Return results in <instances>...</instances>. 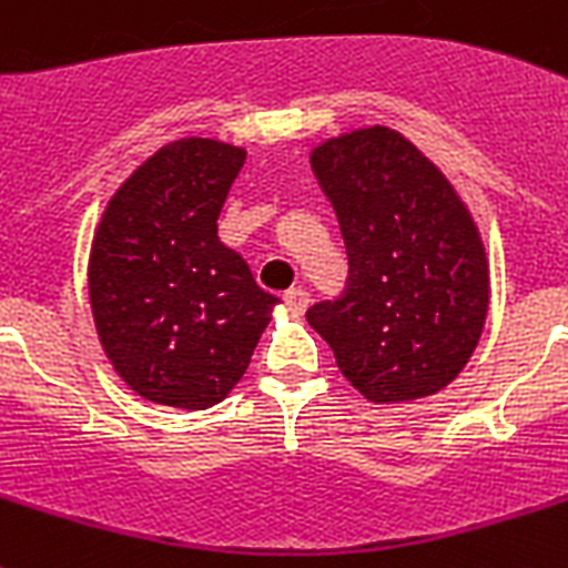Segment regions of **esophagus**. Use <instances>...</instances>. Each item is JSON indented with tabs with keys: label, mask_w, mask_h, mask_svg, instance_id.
I'll list each match as a JSON object with an SVG mask.
<instances>
[{
	"label": "esophagus",
	"mask_w": 568,
	"mask_h": 568,
	"mask_svg": "<svg viewBox=\"0 0 568 568\" xmlns=\"http://www.w3.org/2000/svg\"><path fill=\"white\" fill-rule=\"evenodd\" d=\"M285 306H288V312L292 314H303L308 306V292L306 288H288V292L283 294Z\"/></svg>",
	"instance_id": "obj_1"
}]
</instances>
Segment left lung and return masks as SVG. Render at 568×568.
I'll list each match as a JSON object with an SVG mask.
<instances>
[{"label":"left lung","instance_id":"8db88e82","mask_svg":"<svg viewBox=\"0 0 568 568\" xmlns=\"http://www.w3.org/2000/svg\"><path fill=\"white\" fill-rule=\"evenodd\" d=\"M312 170L341 222L349 280L308 308V326L366 402L436 395L465 369L488 317V256L468 204L389 126L328 138Z\"/></svg>","mask_w":568,"mask_h":568}]
</instances>
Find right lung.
I'll return each instance as SVG.
<instances>
[{
    "instance_id": "right-lung-1",
    "label": "right lung",
    "mask_w": 568,
    "mask_h": 568,
    "mask_svg": "<svg viewBox=\"0 0 568 568\" xmlns=\"http://www.w3.org/2000/svg\"><path fill=\"white\" fill-rule=\"evenodd\" d=\"M242 146L181 138L152 152L109 199L89 254L100 346L141 398L207 409L245 375L280 300L262 292L219 213Z\"/></svg>"
}]
</instances>
